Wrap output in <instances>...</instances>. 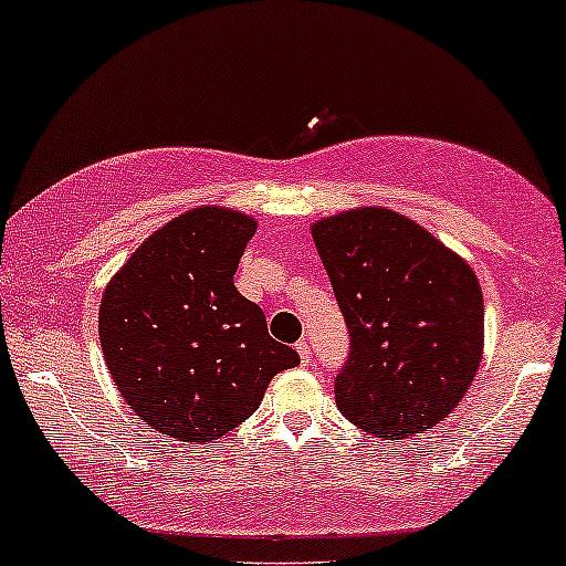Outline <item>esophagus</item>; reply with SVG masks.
I'll use <instances>...</instances> for the list:
<instances>
[{
  "mask_svg": "<svg viewBox=\"0 0 566 566\" xmlns=\"http://www.w3.org/2000/svg\"><path fill=\"white\" fill-rule=\"evenodd\" d=\"M296 354H300V358L302 361H310V345L305 343V339H300V343H296Z\"/></svg>",
  "mask_w": 566,
  "mask_h": 566,
  "instance_id": "esophagus-1",
  "label": "esophagus"
}]
</instances>
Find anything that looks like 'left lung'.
I'll return each mask as SVG.
<instances>
[{"mask_svg":"<svg viewBox=\"0 0 566 566\" xmlns=\"http://www.w3.org/2000/svg\"><path fill=\"white\" fill-rule=\"evenodd\" d=\"M313 240L350 337L334 380L339 412L391 440L451 416L483 354V294L470 264L382 208L318 221Z\"/></svg>","mask_w":566,"mask_h":566,"instance_id":"8db88e82","label":"left lung"}]
</instances>
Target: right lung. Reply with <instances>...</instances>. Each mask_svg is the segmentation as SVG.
<instances>
[{
    "label": "right lung",
    "instance_id": "obj_1",
    "mask_svg": "<svg viewBox=\"0 0 566 566\" xmlns=\"http://www.w3.org/2000/svg\"><path fill=\"white\" fill-rule=\"evenodd\" d=\"M253 232L242 212L188 210L150 234L102 296V354L120 397L175 440L210 442L240 427L270 380L300 364L234 289Z\"/></svg>",
    "mask_w": 566,
    "mask_h": 566
}]
</instances>
